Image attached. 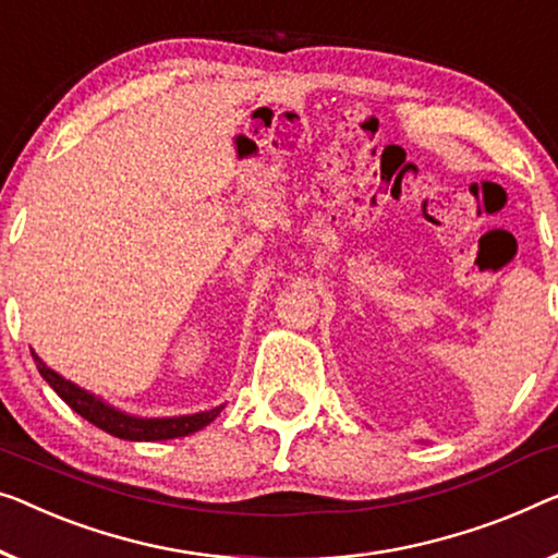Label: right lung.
I'll return each mask as SVG.
<instances>
[{
  "label": "right lung",
  "instance_id": "obj_1",
  "mask_svg": "<svg viewBox=\"0 0 558 558\" xmlns=\"http://www.w3.org/2000/svg\"><path fill=\"white\" fill-rule=\"evenodd\" d=\"M35 355V351H32ZM37 371L39 376L47 380L49 386L54 388V393L62 398V401L70 405L74 413H80L82 418L93 423V426L102 428L105 434L118 436L124 440H168V438H180V436H190L195 430L205 428L207 423H213L218 418V413L222 411V405L203 413H193V415H172V418H140V415H130L114 409V405L105 403L102 398H97L89 393V390L74 386L72 380L62 378L60 373H54L45 361L35 355Z\"/></svg>",
  "mask_w": 558,
  "mask_h": 558
}]
</instances>
